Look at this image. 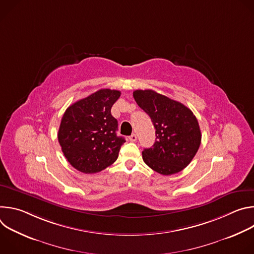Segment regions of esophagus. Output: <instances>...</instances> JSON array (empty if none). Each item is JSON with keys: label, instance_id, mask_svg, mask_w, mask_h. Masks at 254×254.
I'll list each match as a JSON object with an SVG mask.
<instances>
[{"label": "esophagus", "instance_id": "34e87169", "mask_svg": "<svg viewBox=\"0 0 254 254\" xmlns=\"http://www.w3.org/2000/svg\"><path fill=\"white\" fill-rule=\"evenodd\" d=\"M128 138H129L130 141H135V140H136V135H135L134 133H132Z\"/></svg>", "mask_w": 254, "mask_h": 254}]
</instances>
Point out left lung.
I'll return each mask as SVG.
<instances>
[{"instance_id":"left-lung-1","label":"left lung","mask_w":254,"mask_h":254,"mask_svg":"<svg viewBox=\"0 0 254 254\" xmlns=\"http://www.w3.org/2000/svg\"><path fill=\"white\" fill-rule=\"evenodd\" d=\"M133 98L147 113L156 129V141L142 151V160L161 175H173L186 168L201 143L198 121L190 108L152 89L135 90Z\"/></svg>"}]
</instances>
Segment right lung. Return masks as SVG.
<instances>
[{
    "instance_id": "obj_1",
    "label": "right lung",
    "mask_w": 254,
    "mask_h": 254,
    "mask_svg": "<svg viewBox=\"0 0 254 254\" xmlns=\"http://www.w3.org/2000/svg\"><path fill=\"white\" fill-rule=\"evenodd\" d=\"M120 96L119 90L99 89L65 111L58 141L65 158L76 170L94 174L117 161L126 139L117 135L118 121L111 110Z\"/></svg>"
}]
</instances>
